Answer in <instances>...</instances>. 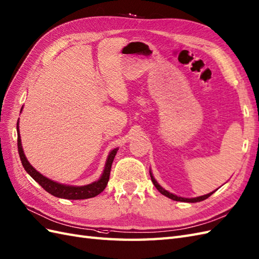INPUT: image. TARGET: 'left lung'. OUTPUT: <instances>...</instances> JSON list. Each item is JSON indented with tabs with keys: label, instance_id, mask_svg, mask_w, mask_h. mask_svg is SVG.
Wrapping results in <instances>:
<instances>
[{
	"label": "left lung",
	"instance_id": "obj_1",
	"mask_svg": "<svg viewBox=\"0 0 259 259\" xmlns=\"http://www.w3.org/2000/svg\"><path fill=\"white\" fill-rule=\"evenodd\" d=\"M150 176H151V181H152V183L154 184V186H155V188L160 191V193L162 194V195H164V196H166L167 198H169V199H171V200H175V201H182V202H199V201H202V200H204V199H207V198H209L212 194L214 193V191H212V193H209V194H207V195H203V196H199V197H195V198H184V197H180V196H176V195H174V194H171V193H169V191H167L166 189H164L160 184H158L157 182H156V180L154 178V176H153V174H152V171H151V169H150Z\"/></svg>",
	"mask_w": 259,
	"mask_h": 259
}]
</instances>
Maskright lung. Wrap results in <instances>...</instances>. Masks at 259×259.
<instances>
[{
    "instance_id": "add662e5",
    "label": "right lung",
    "mask_w": 259,
    "mask_h": 259,
    "mask_svg": "<svg viewBox=\"0 0 259 259\" xmlns=\"http://www.w3.org/2000/svg\"><path fill=\"white\" fill-rule=\"evenodd\" d=\"M23 109V107H22ZM19 121H17V145H18V153L19 157H21V161L25 170L34 178V180L40 185V186L48 191L49 194L52 196L58 197V198H63V199H69V200H79V199H88L93 198L97 195H99L102 191L106 188L109 181V175H110V169H111V164L114 158L116 156V153L118 151V148L111 150L107 156V160H106L104 170L98 178L97 181L93 182L91 184L84 185V186H72V185H65L61 183H57L55 181L50 180V178L44 176L42 174L39 173L37 169L28 162L27 157H26L23 145H22V139L21 135H19Z\"/></svg>"
}]
</instances>
